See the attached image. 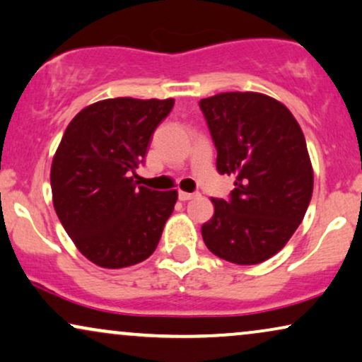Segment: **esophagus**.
<instances>
[{
  "label": "esophagus",
  "mask_w": 362,
  "mask_h": 362,
  "mask_svg": "<svg viewBox=\"0 0 362 362\" xmlns=\"http://www.w3.org/2000/svg\"><path fill=\"white\" fill-rule=\"evenodd\" d=\"M197 197H200L199 192H194V194H190V192H178V199L182 200V202H187V200H192V199H197Z\"/></svg>",
  "instance_id": "1"
}]
</instances>
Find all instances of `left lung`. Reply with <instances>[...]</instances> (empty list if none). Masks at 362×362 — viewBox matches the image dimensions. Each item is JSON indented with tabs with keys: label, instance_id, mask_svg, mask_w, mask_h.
I'll use <instances>...</instances> for the list:
<instances>
[{
	"label": "left lung",
	"instance_id": "1",
	"mask_svg": "<svg viewBox=\"0 0 362 362\" xmlns=\"http://www.w3.org/2000/svg\"><path fill=\"white\" fill-rule=\"evenodd\" d=\"M217 148L218 173L235 177L227 200L212 199L202 226L212 254L239 265L277 254L303 222L314 175L299 123L281 102L254 91L199 102Z\"/></svg>",
	"mask_w": 362,
	"mask_h": 362
}]
</instances>
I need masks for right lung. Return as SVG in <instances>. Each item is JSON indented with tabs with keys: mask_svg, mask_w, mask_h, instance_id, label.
<instances>
[{
	"mask_svg": "<svg viewBox=\"0 0 362 362\" xmlns=\"http://www.w3.org/2000/svg\"><path fill=\"white\" fill-rule=\"evenodd\" d=\"M175 100L108 98L70 122L52 163L57 215L91 262L122 269L157 249L177 190L158 192L134 180L155 128Z\"/></svg>",
	"mask_w": 362,
	"mask_h": 362,
	"instance_id": "1",
	"label": "right lung"
}]
</instances>
